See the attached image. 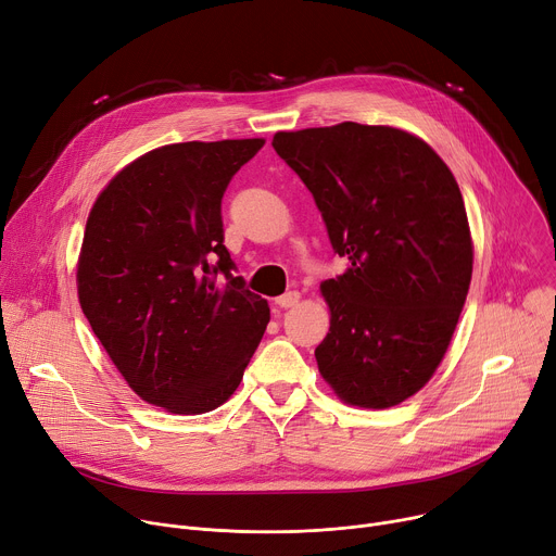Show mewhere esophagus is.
<instances>
[{
  "label": "esophagus",
  "instance_id": "1",
  "mask_svg": "<svg viewBox=\"0 0 556 556\" xmlns=\"http://www.w3.org/2000/svg\"><path fill=\"white\" fill-rule=\"evenodd\" d=\"M299 299H301V294H299L296 290H290V292H286V294L277 296V299H275V304H277L279 308H294V306L299 304Z\"/></svg>",
  "mask_w": 556,
  "mask_h": 556
}]
</instances>
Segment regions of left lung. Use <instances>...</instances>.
Masks as SVG:
<instances>
[{"mask_svg": "<svg viewBox=\"0 0 556 556\" xmlns=\"http://www.w3.org/2000/svg\"><path fill=\"white\" fill-rule=\"evenodd\" d=\"M273 148L348 260L321 283L319 372L350 406H396L430 381L466 304L472 239L457 179L424 139L390 126L277 132Z\"/></svg>", "mask_w": 556, "mask_h": 556, "instance_id": "obj_1", "label": "left lung"}]
</instances>
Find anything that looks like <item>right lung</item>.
<instances>
[{
    "mask_svg": "<svg viewBox=\"0 0 556 556\" xmlns=\"http://www.w3.org/2000/svg\"><path fill=\"white\" fill-rule=\"evenodd\" d=\"M264 143L150 150L111 179L88 215L81 311L128 386L173 415L228 401L270 321L268 301L232 275L222 222L230 179Z\"/></svg>",
    "mask_w": 556,
    "mask_h": 556,
    "instance_id": "add662e5",
    "label": "right lung"
}]
</instances>
